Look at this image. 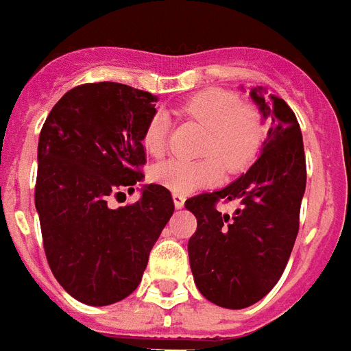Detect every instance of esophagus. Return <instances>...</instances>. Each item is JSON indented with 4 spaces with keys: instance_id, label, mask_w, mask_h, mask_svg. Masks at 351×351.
Listing matches in <instances>:
<instances>
[{
    "instance_id": "34e87169",
    "label": "esophagus",
    "mask_w": 351,
    "mask_h": 351,
    "mask_svg": "<svg viewBox=\"0 0 351 351\" xmlns=\"http://www.w3.org/2000/svg\"><path fill=\"white\" fill-rule=\"evenodd\" d=\"M173 202H175L176 209H182L185 204V196L180 195V193H173Z\"/></svg>"
}]
</instances>
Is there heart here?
<instances>
[{"instance_id": "heart-1", "label": "heart", "mask_w": 351, "mask_h": 351, "mask_svg": "<svg viewBox=\"0 0 351 351\" xmlns=\"http://www.w3.org/2000/svg\"><path fill=\"white\" fill-rule=\"evenodd\" d=\"M180 111L207 130L202 160L160 162L151 167V180L173 191L191 193L218 182L221 166L230 173L249 166L263 144L265 128L258 111L250 106H240L234 93L223 90H202L191 95L180 106ZM167 144V117L155 113L147 121L142 133V146L151 156H162Z\"/></svg>"}]
</instances>
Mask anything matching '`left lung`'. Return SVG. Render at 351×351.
Segmentation results:
<instances>
[{
  "mask_svg": "<svg viewBox=\"0 0 351 351\" xmlns=\"http://www.w3.org/2000/svg\"><path fill=\"white\" fill-rule=\"evenodd\" d=\"M250 99L270 122L261 155L245 175L215 193L185 202L198 227L187 250L193 278L205 299L223 308H247L274 289L299 230L306 187L301 128L283 99L250 88ZM220 199L241 202L232 215Z\"/></svg>",
  "mask_w": 351,
  "mask_h": 351,
  "instance_id": "left-lung-1",
  "label": "left lung"
}]
</instances>
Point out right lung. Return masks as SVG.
<instances>
[{
    "label": "right lung",
    "mask_w": 351,
    "mask_h": 351,
    "mask_svg": "<svg viewBox=\"0 0 351 351\" xmlns=\"http://www.w3.org/2000/svg\"><path fill=\"white\" fill-rule=\"evenodd\" d=\"M156 97L90 82L61 97L37 144L36 209L52 274L68 294L92 306L128 298L173 216L171 193L144 185L135 204L111 209V196L144 178L142 133Z\"/></svg>",
    "instance_id": "1"
}]
</instances>
